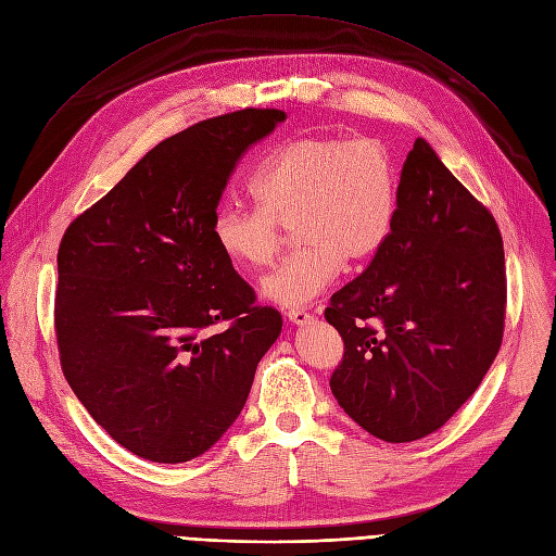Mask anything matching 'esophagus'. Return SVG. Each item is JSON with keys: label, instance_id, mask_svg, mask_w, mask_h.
I'll list each match as a JSON object with an SVG mask.
<instances>
[{"label": "esophagus", "instance_id": "obj_1", "mask_svg": "<svg viewBox=\"0 0 556 556\" xmlns=\"http://www.w3.org/2000/svg\"><path fill=\"white\" fill-rule=\"evenodd\" d=\"M286 318L291 320L293 325H308V323H313V316H311L306 308H288L286 311Z\"/></svg>", "mask_w": 556, "mask_h": 556}]
</instances>
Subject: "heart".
Here are the masks:
<instances>
[{
    "instance_id": "b5f03b06",
    "label": "heart",
    "mask_w": 556,
    "mask_h": 556,
    "mask_svg": "<svg viewBox=\"0 0 556 556\" xmlns=\"http://www.w3.org/2000/svg\"><path fill=\"white\" fill-rule=\"evenodd\" d=\"M258 208L223 204L213 215L215 248L238 270H263L293 227L302 245L261 281L279 306L300 308L343 270L370 261L391 236L400 170L372 138L308 134L281 142L250 181Z\"/></svg>"
}]
</instances>
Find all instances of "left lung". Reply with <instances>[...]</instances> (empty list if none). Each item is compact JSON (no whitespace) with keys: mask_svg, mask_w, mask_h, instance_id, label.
Instances as JSON below:
<instances>
[{"mask_svg":"<svg viewBox=\"0 0 556 556\" xmlns=\"http://www.w3.org/2000/svg\"><path fill=\"white\" fill-rule=\"evenodd\" d=\"M504 306L495 218L418 138L402 167L389 240L325 308L345 343L329 381L333 397L386 443L425 439L489 372Z\"/></svg>","mask_w":556,"mask_h":556,"instance_id":"8db88e82","label":"left lung"}]
</instances>
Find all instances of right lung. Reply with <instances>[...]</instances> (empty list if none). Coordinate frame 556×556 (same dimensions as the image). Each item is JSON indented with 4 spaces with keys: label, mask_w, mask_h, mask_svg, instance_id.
I'll use <instances>...</instances> for the list:
<instances>
[{
    "label": "right lung",
    "mask_w": 556,
    "mask_h": 556,
    "mask_svg": "<svg viewBox=\"0 0 556 556\" xmlns=\"http://www.w3.org/2000/svg\"><path fill=\"white\" fill-rule=\"evenodd\" d=\"M283 119L243 109L165 138L63 233V375L92 420L148 462L184 464L218 443L281 331L211 225L238 159ZM220 319L230 327L208 334Z\"/></svg>",
    "instance_id": "1"
}]
</instances>
